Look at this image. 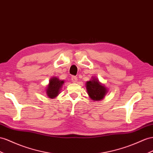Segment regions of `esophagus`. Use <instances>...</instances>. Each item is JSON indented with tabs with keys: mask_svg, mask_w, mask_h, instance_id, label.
Segmentation results:
<instances>
[{
	"mask_svg": "<svg viewBox=\"0 0 153 153\" xmlns=\"http://www.w3.org/2000/svg\"><path fill=\"white\" fill-rule=\"evenodd\" d=\"M71 79L74 82V83H77V77L76 76H72Z\"/></svg>",
	"mask_w": 153,
	"mask_h": 153,
	"instance_id": "34e87169",
	"label": "esophagus"
}]
</instances>
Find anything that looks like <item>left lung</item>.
Wrapping results in <instances>:
<instances>
[{
    "instance_id": "left-lung-1",
    "label": "left lung",
    "mask_w": 153,
    "mask_h": 153,
    "mask_svg": "<svg viewBox=\"0 0 153 153\" xmlns=\"http://www.w3.org/2000/svg\"><path fill=\"white\" fill-rule=\"evenodd\" d=\"M87 81L85 84L86 89L90 98L93 101H100L103 100L108 92V88L101 83L96 77Z\"/></svg>"
}]
</instances>
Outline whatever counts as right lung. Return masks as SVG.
Masks as SVG:
<instances>
[{
	"label": "right lung",
	"instance_id": "obj_1",
	"mask_svg": "<svg viewBox=\"0 0 153 153\" xmlns=\"http://www.w3.org/2000/svg\"><path fill=\"white\" fill-rule=\"evenodd\" d=\"M65 83L64 80L59 79L57 77H52L49 81V83L46 87V94L49 98L53 99L60 94L61 88Z\"/></svg>",
	"mask_w": 153,
	"mask_h": 153
}]
</instances>
